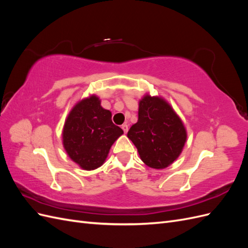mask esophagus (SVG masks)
<instances>
[{"label":"esophagus","instance_id":"obj_1","mask_svg":"<svg viewBox=\"0 0 248 248\" xmlns=\"http://www.w3.org/2000/svg\"><path fill=\"white\" fill-rule=\"evenodd\" d=\"M122 129H123V131H124L125 133H127V131H128V125H127V124H123V125H122Z\"/></svg>","mask_w":248,"mask_h":248}]
</instances>
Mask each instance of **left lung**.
I'll return each mask as SVG.
<instances>
[{
  "label": "left lung",
  "instance_id": "8db88e82",
  "mask_svg": "<svg viewBox=\"0 0 248 248\" xmlns=\"http://www.w3.org/2000/svg\"><path fill=\"white\" fill-rule=\"evenodd\" d=\"M127 137L140 159L152 169H164L181 154L187 133L183 122L161 97L145 95L139 103V120Z\"/></svg>",
  "mask_w": 248,
  "mask_h": 248
}]
</instances>
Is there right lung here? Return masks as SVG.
<instances>
[{
  "label": "right lung",
  "mask_w": 248,
  "mask_h": 248,
  "mask_svg": "<svg viewBox=\"0 0 248 248\" xmlns=\"http://www.w3.org/2000/svg\"><path fill=\"white\" fill-rule=\"evenodd\" d=\"M123 130L111 121V112L92 95L70 110L63 128V146L70 158L86 170L101 167L111 145Z\"/></svg>",
  "instance_id": "1"
}]
</instances>
